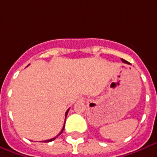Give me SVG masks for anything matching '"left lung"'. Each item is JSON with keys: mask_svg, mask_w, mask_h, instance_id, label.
<instances>
[{"mask_svg": "<svg viewBox=\"0 0 157 157\" xmlns=\"http://www.w3.org/2000/svg\"><path fill=\"white\" fill-rule=\"evenodd\" d=\"M121 60H122L124 63H126V64H130V63H128V61H126V60H125V59H121Z\"/></svg>", "mask_w": 157, "mask_h": 157, "instance_id": "8db88e82", "label": "left lung"}]
</instances>
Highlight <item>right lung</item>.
Wrapping results in <instances>:
<instances>
[{"instance_id":"obj_1","label":"right lung","mask_w":157,"mask_h":157,"mask_svg":"<svg viewBox=\"0 0 157 157\" xmlns=\"http://www.w3.org/2000/svg\"><path fill=\"white\" fill-rule=\"evenodd\" d=\"M69 110H70V109H68V110H67V111H66V112H65V119H66V116H67V114H68V112H69ZM64 128H65V124H64V126H63V128H62L61 131H60V132H59V134H58V135L56 136V137H55V138H52V139H48V140H46V141H44L45 143H49V142H52V141L55 140V139H56V138L57 137H58V136H59V135H60V134H61V133H63V131H64Z\"/></svg>"}]
</instances>
